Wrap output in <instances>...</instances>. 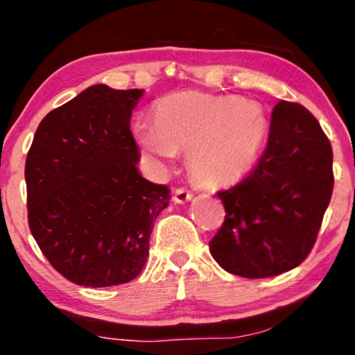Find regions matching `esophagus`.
<instances>
[{"mask_svg": "<svg viewBox=\"0 0 355 355\" xmlns=\"http://www.w3.org/2000/svg\"><path fill=\"white\" fill-rule=\"evenodd\" d=\"M193 198V193L187 189H177L173 191V202L175 203H187Z\"/></svg>", "mask_w": 355, "mask_h": 355, "instance_id": "34e87169", "label": "esophagus"}]
</instances>
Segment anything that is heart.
Instances as JSON below:
<instances>
[{
    "label": "heart",
    "mask_w": 355,
    "mask_h": 355,
    "mask_svg": "<svg viewBox=\"0 0 355 355\" xmlns=\"http://www.w3.org/2000/svg\"><path fill=\"white\" fill-rule=\"evenodd\" d=\"M268 132L263 109L253 101L203 92H177L155 104V122L132 127L150 164L164 166L187 152L190 173L205 185H226L245 175Z\"/></svg>",
    "instance_id": "heart-1"
}]
</instances>
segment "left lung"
Wrapping results in <instances>:
<instances>
[{"label": "left lung", "mask_w": 355, "mask_h": 355, "mask_svg": "<svg viewBox=\"0 0 355 355\" xmlns=\"http://www.w3.org/2000/svg\"><path fill=\"white\" fill-rule=\"evenodd\" d=\"M334 189L332 147L301 104L272 109L266 150L245 180L218 191L225 221L210 241L215 261L232 275H281L313 250Z\"/></svg>", "instance_id": "1"}]
</instances>
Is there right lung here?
<instances>
[{"label":"right lung","mask_w":355,"mask_h":355,"mask_svg":"<svg viewBox=\"0 0 355 355\" xmlns=\"http://www.w3.org/2000/svg\"><path fill=\"white\" fill-rule=\"evenodd\" d=\"M144 89L87 87L42 119L26 157L28 221L55 271L87 288L129 283L170 190L139 173L132 110Z\"/></svg>","instance_id":"obj_1"}]
</instances>
